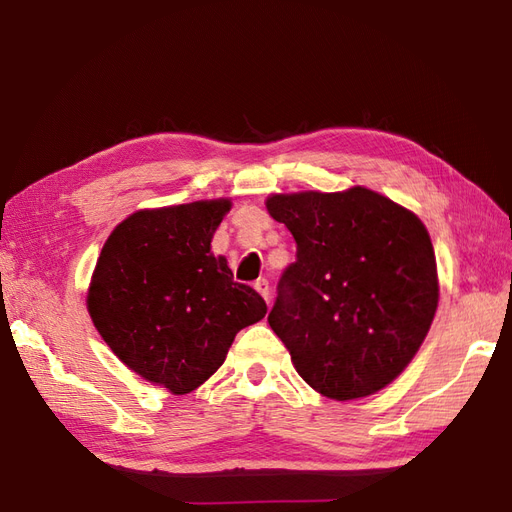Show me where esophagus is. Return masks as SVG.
Returning a JSON list of instances; mask_svg holds the SVG:
<instances>
[{"label": "esophagus", "mask_w": 512, "mask_h": 512, "mask_svg": "<svg viewBox=\"0 0 512 512\" xmlns=\"http://www.w3.org/2000/svg\"><path fill=\"white\" fill-rule=\"evenodd\" d=\"M255 290L266 299V303L270 301V284H268V279H264V277L257 279L255 281Z\"/></svg>", "instance_id": "34e87169"}]
</instances>
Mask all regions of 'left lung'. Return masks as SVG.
I'll return each instance as SVG.
<instances>
[{
    "instance_id": "1",
    "label": "left lung",
    "mask_w": 512,
    "mask_h": 512,
    "mask_svg": "<svg viewBox=\"0 0 512 512\" xmlns=\"http://www.w3.org/2000/svg\"><path fill=\"white\" fill-rule=\"evenodd\" d=\"M266 209L297 242L270 328L319 394H376L416 356L438 308L427 228L365 187L273 195Z\"/></svg>"
}]
</instances>
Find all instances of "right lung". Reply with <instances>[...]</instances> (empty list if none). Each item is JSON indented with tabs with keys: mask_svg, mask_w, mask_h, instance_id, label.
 <instances>
[{
	"mask_svg": "<svg viewBox=\"0 0 512 512\" xmlns=\"http://www.w3.org/2000/svg\"><path fill=\"white\" fill-rule=\"evenodd\" d=\"M228 209V200H206L138 211L107 237L94 268L96 330L129 369L171 394L200 387L235 334L266 314L262 295L211 253Z\"/></svg>",
	"mask_w": 512,
	"mask_h": 512,
	"instance_id": "right-lung-1",
	"label": "right lung"
}]
</instances>
